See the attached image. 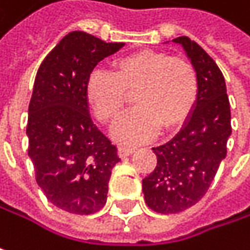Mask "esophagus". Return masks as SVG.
Segmentation results:
<instances>
[{
  "label": "esophagus",
  "instance_id": "obj_1",
  "mask_svg": "<svg viewBox=\"0 0 250 250\" xmlns=\"http://www.w3.org/2000/svg\"><path fill=\"white\" fill-rule=\"evenodd\" d=\"M133 152H134V147H133V146H125V145H122V146L119 147V155H120L122 158H125V156L131 155Z\"/></svg>",
  "mask_w": 250,
  "mask_h": 250
}]
</instances>
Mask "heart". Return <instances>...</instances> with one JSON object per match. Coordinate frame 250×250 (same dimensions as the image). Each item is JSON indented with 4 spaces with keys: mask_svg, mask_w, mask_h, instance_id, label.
<instances>
[{
    "mask_svg": "<svg viewBox=\"0 0 250 250\" xmlns=\"http://www.w3.org/2000/svg\"><path fill=\"white\" fill-rule=\"evenodd\" d=\"M133 91L136 104L116 123L113 134L123 142L153 137L159 128L184 123L195 108L200 82L194 65L168 52L143 49L122 55L111 71H94L86 82V101L103 125H111Z\"/></svg>",
    "mask_w": 250,
    "mask_h": 250,
    "instance_id": "1",
    "label": "heart"
}]
</instances>
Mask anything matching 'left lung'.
I'll return each mask as SVG.
<instances>
[{
    "label": "left lung",
    "mask_w": 250,
    "mask_h": 250,
    "mask_svg": "<svg viewBox=\"0 0 250 250\" xmlns=\"http://www.w3.org/2000/svg\"><path fill=\"white\" fill-rule=\"evenodd\" d=\"M174 42L188 53L198 74L200 92L194 111L178 134L152 147L158 164L142 181L147 207L162 214L184 211L206 195L226 158L231 133L230 103L220 68L189 37L181 36Z\"/></svg>",
    "instance_id": "left-lung-1"
}]
</instances>
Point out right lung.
<instances>
[{
	"label": "right lung",
	"instance_id": "1",
	"mask_svg": "<svg viewBox=\"0 0 250 250\" xmlns=\"http://www.w3.org/2000/svg\"><path fill=\"white\" fill-rule=\"evenodd\" d=\"M125 43L71 31L43 59L28 104V156L46 198L81 216L107 201L111 169L120 158L116 145L94 125L86 82L104 58Z\"/></svg>",
	"mask_w": 250,
	"mask_h": 250
}]
</instances>
